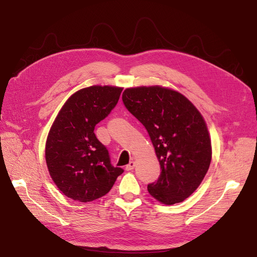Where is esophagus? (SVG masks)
<instances>
[{
  "label": "esophagus",
  "instance_id": "1",
  "mask_svg": "<svg viewBox=\"0 0 257 257\" xmlns=\"http://www.w3.org/2000/svg\"><path fill=\"white\" fill-rule=\"evenodd\" d=\"M134 167H136V163H134V161H130V163L126 166V171H131L134 169Z\"/></svg>",
  "mask_w": 257,
  "mask_h": 257
}]
</instances>
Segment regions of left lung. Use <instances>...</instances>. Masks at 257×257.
Masks as SVG:
<instances>
[{"instance_id": "left-lung-1", "label": "left lung", "mask_w": 257, "mask_h": 257, "mask_svg": "<svg viewBox=\"0 0 257 257\" xmlns=\"http://www.w3.org/2000/svg\"><path fill=\"white\" fill-rule=\"evenodd\" d=\"M121 100L146 128L160 165V175L148 192L172 205L190 197L204 179L211 160L205 121L178 91L160 86L127 88Z\"/></svg>"}]
</instances>
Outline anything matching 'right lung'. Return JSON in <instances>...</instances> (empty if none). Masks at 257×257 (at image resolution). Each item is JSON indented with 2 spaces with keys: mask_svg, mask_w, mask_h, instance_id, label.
Returning <instances> with one entry per match:
<instances>
[{
  "mask_svg": "<svg viewBox=\"0 0 257 257\" xmlns=\"http://www.w3.org/2000/svg\"><path fill=\"white\" fill-rule=\"evenodd\" d=\"M120 87L94 85L65 102L50 129L46 161L53 181L73 200L90 202L106 195L124 172L110 163L93 130L115 107Z\"/></svg>",
  "mask_w": 257,
  "mask_h": 257,
  "instance_id": "right-lung-1",
  "label": "right lung"
}]
</instances>
